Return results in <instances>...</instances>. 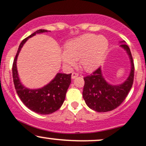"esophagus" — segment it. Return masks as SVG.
<instances>
[{
	"instance_id": "esophagus-1",
	"label": "esophagus",
	"mask_w": 146,
	"mask_h": 146,
	"mask_svg": "<svg viewBox=\"0 0 146 146\" xmlns=\"http://www.w3.org/2000/svg\"><path fill=\"white\" fill-rule=\"evenodd\" d=\"M78 73H76V72H73V73H72L71 78H72V79H74V78H76V77H78Z\"/></svg>"
}]
</instances>
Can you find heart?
I'll return each instance as SVG.
<instances>
[{
	"label": "heart",
	"mask_w": 146,
	"mask_h": 146,
	"mask_svg": "<svg viewBox=\"0 0 146 146\" xmlns=\"http://www.w3.org/2000/svg\"><path fill=\"white\" fill-rule=\"evenodd\" d=\"M108 48V42L104 37L86 34L70 40L61 54L64 66L71 68L80 59V66L86 71H92L102 63Z\"/></svg>",
	"instance_id": "1"
}]
</instances>
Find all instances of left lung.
I'll return each mask as SVG.
<instances>
[{
  "label": "left lung",
  "mask_w": 146,
  "mask_h": 146,
  "mask_svg": "<svg viewBox=\"0 0 146 146\" xmlns=\"http://www.w3.org/2000/svg\"><path fill=\"white\" fill-rule=\"evenodd\" d=\"M121 47L127 52L131 63L130 75L123 84L114 86L107 83L103 78L100 68L84 77L82 96L87 106L96 112L104 113L115 109L123 102L132 87L134 77L132 56L128 45L122 44Z\"/></svg>",
  "instance_id": "8db88e82"
}]
</instances>
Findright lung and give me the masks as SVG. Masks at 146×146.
Returning <instances> with one entry per match:
<instances>
[{
	"label": "right lung",
	"mask_w": 146,
	"mask_h": 146,
	"mask_svg": "<svg viewBox=\"0 0 146 146\" xmlns=\"http://www.w3.org/2000/svg\"><path fill=\"white\" fill-rule=\"evenodd\" d=\"M45 32H47V31L40 29L24 38L19 45L12 64V78L18 96L27 108L38 114L42 115L51 114L61 108L65 99L67 90L71 82V73H57L54 80L41 89L30 90L21 85L18 77L16 64L19 52L23 45L29 38L35 36L36 33Z\"/></svg>",
	"instance_id": "right-lung-1"
}]
</instances>
